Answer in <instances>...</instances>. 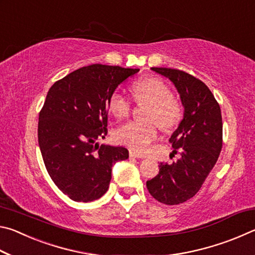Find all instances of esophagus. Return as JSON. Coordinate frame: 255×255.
Wrapping results in <instances>:
<instances>
[{
    "label": "esophagus",
    "instance_id": "34e87169",
    "mask_svg": "<svg viewBox=\"0 0 255 255\" xmlns=\"http://www.w3.org/2000/svg\"><path fill=\"white\" fill-rule=\"evenodd\" d=\"M129 156H130V157H136V158H144L145 157L144 155H141L139 153L135 152V150H133V149L129 150Z\"/></svg>",
    "mask_w": 255,
    "mask_h": 255
}]
</instances>
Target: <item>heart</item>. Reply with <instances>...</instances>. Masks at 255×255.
Listing matches in <instances>:
<instances>
[{"mask_svg":"<svg viewBox=\"0 0 255 255\" xmlns=\"http://www.w3.org/2000/svg\"><path fill=\"white\" fill-rule=\"evenodd\" d=\"M131 91L136 101L147 102L146 119L150 122H128L115 132L119 143L125 144L138 152H146L157 138L158 126L163 130H171L182 119V106L171 96V90L162 80L154 76H145L131 84ZM108 108L116 118H124L130 111V102L118 91L111 93L108 99Z\"/></svg>","mask_w":255,"mask_h":255,"instance_id":"obj_1","label":"heart"}]
</instances>
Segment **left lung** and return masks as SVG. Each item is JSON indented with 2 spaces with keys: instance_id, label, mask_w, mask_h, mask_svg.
Instances as JSON below:
<instances>
[{
  "instance_id": "left-lung-1",
  "label": "left lung",
  "mask_w": 255,
  "mask_h": 255,
  "mask_svg": "<svg viewBox=\"0 0 255 255\" xmlns=\"http://www.w3.org/2000/svg\"><path fill=\"white\" fill-rule=\"evenodd\" d=\"M178 90L184 108L183 119L170 143L181 157L172 164L159 163L158 174L146 182L157 201L179 205L192 198L213 170L223 146V122L218 102L204 82L183 71L152 67Z\"/></svg>"
}]
</instances>
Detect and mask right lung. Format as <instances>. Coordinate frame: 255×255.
Instances as JSON below:
<instances>
[{
	"label": "right lung",
	"instance_id": "right-lung-1",
	"mask_svg": "<svg viewBox=\"0 0 255 255\" xmlns=\"http://www.w3.org/2000/svg\"><path fill=\"white\" fill-rule=\"evenodd\" d=\"M138 68L81 67L55 82L39 114L38 141L47 172L74 201L101 198L109 188L112 165L127 159V148L99 145L108 133V99Z\"/></svg>",
	"mask_w": 255,
	"mask_h": 255
}]
</instances>
